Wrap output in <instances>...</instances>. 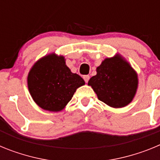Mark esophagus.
<instances>
[{
  "label": "esophagus",
  "instance_id": "1",
  "mask_svg": "<svg viewBox=\"0 0 160 160\" xmlns=\"http://www.w3.org/2000/svg\"><path fill=\"white\" fill-rule=\"evenodd\" d=\"M83 79H84V81L86 82H88L89 79H90V76L89 75H84L83 76Z\"/></svg>",
  "mask_w": 160,
  "mask_h": 160
}]
</instances>
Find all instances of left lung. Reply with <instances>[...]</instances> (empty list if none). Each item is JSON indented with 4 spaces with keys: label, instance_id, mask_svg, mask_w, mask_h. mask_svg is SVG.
<instances>
[{
    "label": "left lung",
    "instance_id": "left-lung-1",
    "mask_svg": "<svg viewBox=\"0 0 160 160\" xmlns=\"http://www.w3.org/2000/svg\"><path fill=\"white\" fill-rule=\"evenodd\" d=\"M88 85L100 101L111 107L121 108L132 101L138 87V77L129 63L116 56L103 61Z\"/></svg>",
    "mask_w": 160,
    "mask_h": 160
}]
</instances>
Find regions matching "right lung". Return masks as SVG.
I'll return each instance as SVG.
<instances>
[{"label": "right lung", "mask_w": 160, "mask_h": 160, "mask_svg": "<svg viewBox=\"0 0 160 160\" xmlns=\"http://www.w3.org/2000/svg\"><path fill=\"white\" fill-rule=\"evenodd\" d=\"M84 84V80L66 66L64 58L53 53L37 62L28 75L32 99L49 111H62L76 90Z\"/></svg>", "instance_id": "add662e5"}]
</instances>
